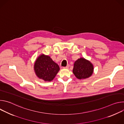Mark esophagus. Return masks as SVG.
Returning <instances> with one entry per match:
<instances>
[{"instance_id": "esophagus-1", "label": "esophagus", "mask_w": 124, "mask_h": 124, "mask_svg": "<svg viewBox=\"0 0 124 124\" xmlns=\"http://www.w3.org/2000/svg\"><path fill=\"white\" fill-rule=\"evenodd\" d=\"M69 67H70V65H68L66 67H63V68H64V69H68V68H69Z\"/></svg>"}]
</instances>
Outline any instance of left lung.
<instances>
[{
    "label": "left lung",
    "instance_id": "left-lung-1",
    "mask_svg": "<svg viewBox=\"0 0 124 124\" xmlns=\"http://www.w3.org/2000/svg\"><path fill=\"white\" fill-rule=\"evenodd\" d=\"M93 70V65L89 61L80 58L75 61L73 72L77 78L81 79L91 77Z\"/></svg>",
    "mask_w": 124,
    "mask_h": 124
}]
</instances>
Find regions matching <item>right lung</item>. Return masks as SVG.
Masks as SVG:
<instances>
[{
    "instance_id": "1",
    "label": "right lung",
    "mask_w": 124,
    "mask_h": 124,
    "mask_svg": "<svg viewBox=\"0 0 124 124\" xmlns=\"http://www.w3.org/2000/svg\"><path fill=\"white\" fill-rule=\"evenodd\" d=\"M34 71L36 76L45 81H51L54 79L60 70L57 64L50 56L41 54L34 64Z\"/></svg>"
}]
</instances>
